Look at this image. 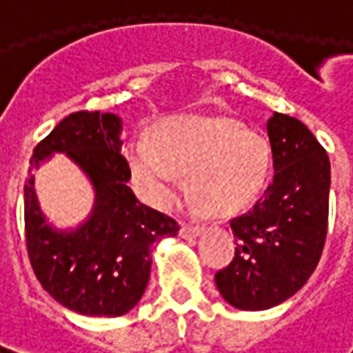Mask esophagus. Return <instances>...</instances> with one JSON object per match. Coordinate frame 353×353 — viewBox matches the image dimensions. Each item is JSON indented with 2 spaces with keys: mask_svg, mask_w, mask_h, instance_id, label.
<instances>
[{
  "mask_svg": "<svg viewBox=\"0 0 353 353\" xmlns=\"http://www.w3.org/2000/svg\"><path fill=\"white\" fill-rule=\"evenodd\" d=\"M206 230L204 225H194V223H183V227H181V236L183 238H196L200 236L202 232Z\"/></svg>",
  "mask_w": 353,
  "mask_h": 353,
  "instance_id": "1",
  "label": "esophagus"
}]
</instances>
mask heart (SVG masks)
Returning <instances> with one entry per match:
<instances>
[{
  "label": "heart",
  "instance_id": "heart-1",
  "mask_svg": "<svg viewBox=\"0 0 353 353\" xmlns=\"http://www.w3.org/2000/svg\"><path fill=\"white\" fill-rule=\"evenodd\" d=\"M126 161L138 192L168 208L189 174L192 194L214 214H234L265 189L272 149L265 134L229 117H176L151 136H136Z\"/></svg>",
  "mask_w": 353,
  "mask_h": 353
}]
</instances>
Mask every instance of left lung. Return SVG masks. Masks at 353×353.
Here are the masks:
<instances>
[{
  "label": "left lung",
  "instance_id": "left-lung-1",
  "mask_svg": "<svg viewBox=\"0 0 353 353\" xmlns=\"http://www.w3.org/2000/svg\"><path fill=\"white\" fill-rule=\"evenodd\" d=\"M274 177L255 206L230 219L236 250L215 274L223 299L240 310H266L288 301L318 266L327 238L331 162L295 117L268 123Z\"/></svg>",
  "mask_w": 353,
  "mask_h": 353
}]
</instances>
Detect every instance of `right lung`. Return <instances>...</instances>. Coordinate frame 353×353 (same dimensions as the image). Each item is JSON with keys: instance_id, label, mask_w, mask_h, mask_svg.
Returning a JSON list of instances; mask_svg holds the SVG:
<instances>
[{"instance_id": "obj_1", "label": "right lung", "mask_w": 353, "mask_h": 353, "mask_svg": "<svg viewBox=\"0 0 353 353\" xmlns=\"http://www.w3.org/2000/svg\"><path fill=\"white\" fill-rule=\"evenodd\" d=\"M121 119L113 113L77 111L43 138L30 159L68 153L92 179L96 206L83 227L58 232L45 223L34 192L24 185V234L32 268L54 301L83 316H123L143 295L151 276V248L176 236L179 223L141 204L128 187L132 172L121 154ZM32 172V170H30Z\"/></svg>"}]
</instances>
